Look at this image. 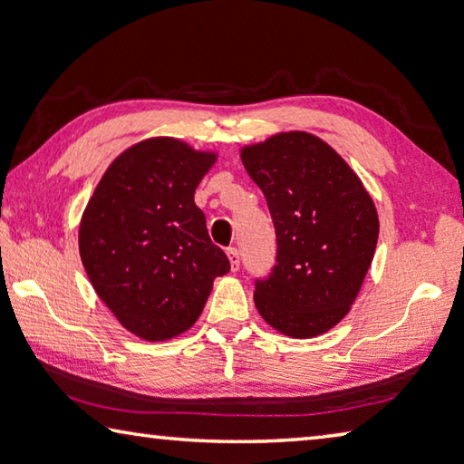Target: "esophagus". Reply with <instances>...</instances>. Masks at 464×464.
<instances>
[{
	"mask_svg": "<svg viewBox=\"0 0 464 464\" xmlns=\"http://www.w3.org/2000/svg\"><path fill=\"white\" fill-rule=\"evenodd\" d=\"M227 257H229L231 272H237L239 270V251L235 247H229V249H227Z\"/></svg>",
	"mask_w": 464,
	"mask_h": 464,
	"instance_id": "1",
	"label": "esophagus"
}]
</instances>
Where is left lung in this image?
Here are the masks:
<instances>
[{
	"label": "left lung",
	"instance_id": "8db88e82",
	"mask_svg": "<svg viewBox=\"0 0 464 464\" xmlns=\"http://www.w3.org/2000/svg\"><path fill=\"white\" fill-rule=\"evenodd\" d=\"M276 229V264L256 282L266 324L296 340L321 335L348 315L371 268L379 215L362 179L325 140L278 132L241 147Z\"/></svg>",
	"mask_w": 464,
	"mask_h": 464
}]
</instances>
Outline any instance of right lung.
Returning <instances> with one entry per match:
<instances>
[{
	"label": "right lung",
	"mask_w": 464,
	"mask_h": 464,
	"mask_svg": "<svg viewBox=\"0 0 464 464\" xmlns=\"http://www.w3.org/2000/svg\"><path fill=\"white\" fill-rule=\"evenodd\" d=\"M217 157L174 137L140 140L110 163L83 210V268L102 303L140 340L188 332L215 278L231 268L194 202Z\"/></svg>",
	"instance_id": "1"
}]
</instances>
